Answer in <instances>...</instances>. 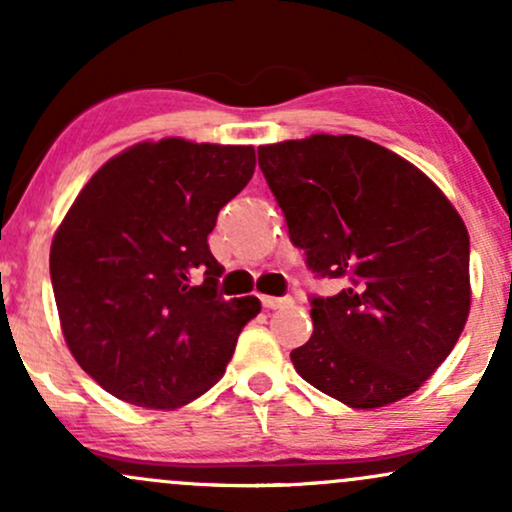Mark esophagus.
<instances>
[{
  "label": "esophagus",
  "instance_id": "esophagus-1",
  "mask_svg": "<svg viewBox=\"0 0 512 512\" xmlns=\"http://www.w3.org/2000/svg\"><path fill=\"white\" fill-rule=\"evenodd\" d=\"M291 298H274V296H262V305L267 310H276V308H284V305H289Z\"/></svg>",
  "mask_w": 512,
  "mask_h": 512
}]
</instances>
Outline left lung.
Here are the masks:
<instances>
[{
    "label": "left lung",
    "instance_id": "8db88e82",
    "mask_svg": "<svg viewBox=\"0 0 512 512\" xmlns=\"http://www.w3.org/2000/svg\"><path fill=\"white\" fill-rule=\"evenodd\" d=\"M293 245L342 291L313 298L298 375L354 409L419 390L448 358L472 305L469 233L443 190L407 158L354 134L257 149Z\"/></svg>",
    "mask_w": 512,
    "mask_h": 512
}]
</instances>
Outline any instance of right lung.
<instances>
[{
  "mask_svg": "<svg viewBox=\"0 0 512 512\" xmlns=\"http://www.w3.org/2000/svg\"><path fill=\"white\" fill-rule=\"evenodd\" d=\"M255 173V149L139 142L93 173L55 231L50 276L64 342L105 392L178 409L216 385L262 310L223 301L207 236Z\"/></svg>",
  "mask_w": 512,
  "mask_h": 512,
  "instance_id": "1",
  "label": "right lung"
}]
</instances>
